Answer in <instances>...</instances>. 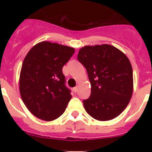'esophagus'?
<instances>
[{"label": "esophagus", "mask_w": 152, "mask_h": 152, "mask_svg": "<svg viewBox=\"0 0 152 152\" xmlns=\"http://www.w3.org/2000/svg\"><path fill=\"white\" fill-rule=\"evenodd\" d=\"M77 90H78V88H77V87H75V88H74L73 91H74V92H75V93H77Z\"/></svg>", "instance_id": "34e87169"}]
</instances>
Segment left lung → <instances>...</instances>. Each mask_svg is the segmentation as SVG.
Returning <instances> with one entry per match:
<instances>
[{"label":"left lung","mask_w":152,"mask_h":152,"mask_svg":"<svg viewBox=\"0 0 152 152\" xmlns=\"http://www.w3.org/2000/svg\"><path fill=\"white\" fill-rule=\"evenodd\" d=\"M77 59L88 72L91 85L89 98L83 100L90 116L100 121L116 118L129 103L133 91V75L127 56L107 44L87 45Z\"/></svg>","instance_id":"8db88e82"}]
</instances>
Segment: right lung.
Segmentation results:
<instances>
[{
  "label": "right lung",
  "instance_id": "obj_1",
  "mask_svg": "<svg viewBox=\"0 0 152 152\" xmlns=\"http://www.w3.org/2000/svg\"><path fill=\"white\" fill-rule=\"evenodd\" d=\"M74 53V48L42 42L24 58L20 93L24 104L36 117L52 121L65 110L72 95L65 85L62 68Z\"/></svg>",
  "mask_w": 152,
  "mask_h": 152
}]
</instances>
